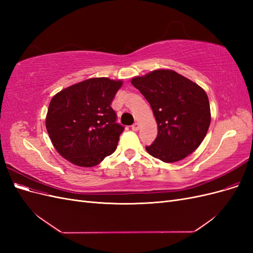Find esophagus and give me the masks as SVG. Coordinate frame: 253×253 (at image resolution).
<instances>
[{"label":"esophagus","mask_w":253,"mask_h":253,"mask_svg":"<svg viewBox=\"0 0 253 253\" xmlns=\"http://www.w3.org/2000/svg\"><path fill=\"white\" fill-rule=\"evenodd\" d=\"M139 127H140V125L138 124V122H135V124L132 126V129H133V131H138Z\"/></svg>","instance_id":"1"}]
</instances>
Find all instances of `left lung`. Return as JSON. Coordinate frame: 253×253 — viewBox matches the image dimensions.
I'll return each instance as SVG.
<instances>
[{"mask_svg":"<svg viewBox=\"0 0 253 253\" xmlns=\"http://www.w3.org/2000/svg\"><path fill=\"white\" fill-rule=\"evenodd\" d=\"M150 103L157 137L145 150L164 163H175L194 152L211 122L209 99L198 84L172 70H156L131 80Z\"/></svg>","mask_w":253,"mask_h":253,"instance_id":"left-lung-1","label":"left lung"}]
</instances>
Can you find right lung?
Returning <instances> with one entry per match:
<instances>
[{"label":"right lung","instance_id":"obj_1","mask_svg":"<svg viewBox=\"0 0 253 253\" xmlns=\"http://www.w3.org/2000/svg\"><path fill=\"white\" fill-rule=\"evenodd\" d=\"M121 86V80L90 78L52 97L45 126L61 156L90 168L114 153L125 127L116 122L111 104Z\"/></svg>","mask_w":253,"mask_h":253}]
</instances>
